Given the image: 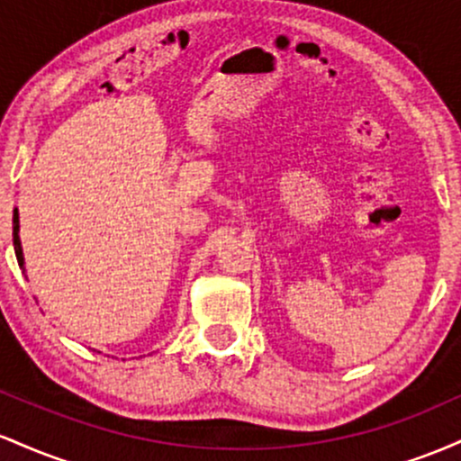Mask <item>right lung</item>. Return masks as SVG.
Wrapping results in <instances>:
<instances>
[{
	"label": "right lung",
	"instance_id": "obj_1",
	"mask_svg": "<svg viewBox=\"0 0 461 461\" xmlns=\"http://www.w3.org/2000/svg\"><path fill=\"white\" fill-rule=\"evenodd\" d=\"M13 242H14V253H17L19 267L23 268V249H21V240H19V212L17 210H14V214H13Z\"/></svg>",
	"mask_w": 461,
	"mask_h": 461
}]
</instances>
